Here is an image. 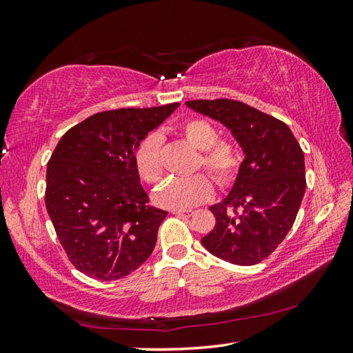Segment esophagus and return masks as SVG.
I'll list each match as a JSON object with an SVG mask.
<instances>
[{"label": "esophagus", "instance_id": "1", "mask_svg": "<svg viewBox=\"0 0 353 353\" xmlns=\"http://www.w3.org/2000/svg\"><path fill=\"white\" fill-rule=\"evenodd\" d=\"M171 214H174V215H191L192 211H186V209H171Z\"/></svg>", "mask_w": 353, "mask_h": 353}]
</instances>
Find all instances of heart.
<instances>
[{
  "instance_id": "obj_1",
  "label": "heart",
  "mask_w": 353,
  "mask_h": 353,
  "mask_svg": "<svg viewBox=\"0 0 353 353\" xmlns=\"http://www.w3.org/2000/svg\"><path fill=\"white\" fill-rule=\"evenodd\" d=\"M181 133L191 145L200 150L197 168H205L220 186L235 182L241 168V154L234 142L219 139V130L203 118L186 119L181 124ZM133 162L142 181L148 185L162 182V137L159 133L152 132L139 141ZM212 194L211 179L201 172L188 179H171L156 192V201L165 208L188 209L209 200Z\"/></svg>"
}]
</instances>
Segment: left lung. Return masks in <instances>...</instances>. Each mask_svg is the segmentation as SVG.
<instances>
[{
  "instance_id": "1",
  "label": "left lung",
  "mask_w": 353,
  "mask_h": 353,
  "mask_svg": "<svg viewBox=\"0 0 353 353\" xmlns=\"http://www.w3.org/2000/svg\"><path fill=\"white\" fill-rule=\"evenodd\" d=\"M186 106L226 125L245 154L229 196L209 208L215 228L201 244L230 264H259L283 241L301 208L302 148L287 124L245 103L192 100Z\"/></svg>"
}]
</instances>
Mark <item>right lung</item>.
Wrapping results in <instances>:
<instances>
[{"mask_svg": "<svg viewBox=\"0 0 353 353\" xmlns=\"http://www.w3.org/2000/svg\"><path fill=\"white\" fill-rule=\"evenodd\" d=\"M177 106L99 112L57 142L47 165L45 206L79 272L117 281L152 254L168 212L148 205L133 154Z\"/></svg>", "mask_w": 353, "mask_h": 353, "instance_id": "1", "label": "right lung"}]
</instances>
